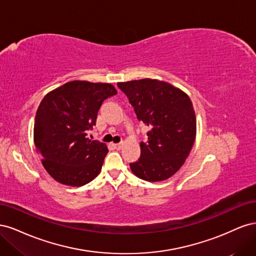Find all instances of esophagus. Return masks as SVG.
Masks as SVG:
<instances>
[{"instance_id": "1", "label": "esophagus", "mask_w": 256, "mask_h": 256, "mask_svg": "<svg viewBox=\"0 0 256 256\" xmlns=\"http://www.w3.org/2000/svg\"><path fill=\"white\" fill-rule=\"evenodd\" d=\"M113 146H114V148H116V150H120L122 147V142H120V143H116V144H113Z\"/></svg>"}]
</instances>
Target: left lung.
<instances>
[{"instance_id": "obj_1", "label": "left lung", "mask_w": 256, "mask_h": 256, "mask_svg": "<svg viewBox=\"0 0 256 256\" xmlns=\"http://www.w3.org/2000/svg\"><path fill=\"white\" fill-rule=\"evenodd\" d=\"M134 106L138 120L148 127L141 142V156L130 164L134 175L146 182H162L174 175L189 156L196 134L190 98L172 84L142 79L118 83Z\"/></svg>"}]
</instances>
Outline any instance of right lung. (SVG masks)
<instances>
[{"mask_svg":"<svg viewBox=\"0 0 256 256\" xmlns=\"http://www.w3.org/2000/svg\"><path fill=\"white\" fill-rule=\"evenodd\" d=\"M118 94L109 83L72 81L50 92L38 106L34 142L42 164L56 182L81 187L102 170L108 147L88 134L106 98Z\"/></svg>","mask_w":256,"mask_h":256,"instance_id":"add662e5","label":"right lung"}]
</instances>
